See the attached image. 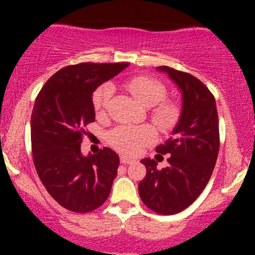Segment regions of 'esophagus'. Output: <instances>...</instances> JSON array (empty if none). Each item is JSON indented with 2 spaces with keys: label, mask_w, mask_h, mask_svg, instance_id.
I'll list each match as a JSON object with an SVG mask.
<instances>
[{
  "label": "esophagus",
  "mask_w": 255,
  "mask_h": 255,
  "mask_svg": "<svg viewBox=\"0 0 255 255\" xmlns=\"http://www.w3.org/2000/svg\"><path fill=\"white\" fill-rule=\"evenodd\" d=\"M121 163L122 164H130V163H133L134 160L131 159V158H128V157H126V156H121Z\"/></svg>",
  "instance_id": "esophagus-1"
}]
</instances>
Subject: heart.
Masks as SVG:
<instances>
[{"label":"heart","instance_id":"obj_1","mask_svg":"<svg viewBox=\"0 0 255 255\" xmlns=\"http://www.w3.org/2000/svg\"><path fill=\"white\" fill-rule=\"evenodd\" d=\"M127 89L140 104L145 108H152L151 118L158 127L166 129L171 127L178 116V109L174 103L160 101L165 98L166 91L159 81L148 77H134L125 81ZM114 86L104 84L96 90L93 95V108L97 115H104L109 108L114 95ZM153 140V129L150 126H121L114 129L109 135V141L115 150L128 156L137 154L145 146Z\"/></svg>","mask_w":255,"mask_h":255}]
</instances>
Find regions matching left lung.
<instances>
[{
  "mask_svg": "<svg viewBox=\"0 0 255 255\" xmlns=\"http://www.w3.org/2000/svg\"><path fill=\"white\" fill-rule=\"evenodd\" d=\"M176 85L181 93V113L171 137L156 151L170 154L168 166L157 169L151 158L140 162L146 176L139 183V195L148 209L174 215L197 199L211 177L219 151V126L216 101L209 89L188 73L157 67Z\"/></svg>",
  "mask_w": 255,
  "mask_h": 255,
  "instance_id": "8db88e82",
  "label": "left lung"
}]
</instances>
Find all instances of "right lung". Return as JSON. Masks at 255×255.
<instances>
[{
	"instance_id": "right-lung-1",
	"label": "right lung",
	"mask_w": 255,
	"mask_h": 255,
	"mask_svg": "<svg viewBox=\"0 0 255 255\" xmlns=\"http://www.w3.org/2000/svg\"><path fill=\"white\" fill-rule=\"evenodd\" d=\"M128 63H79L64 67L46 81L31 115L33 162L55 200L74 212H90L109 197L118 175L119 154L103 147L84 156V127L95 121L93 92Z\"/></svg>"
}]
</instances>
